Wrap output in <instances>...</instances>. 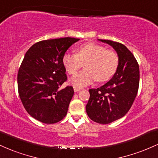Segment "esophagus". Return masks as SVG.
I'll list each match as a JSON object with an SVG mask.
<instances>
[{"label":"esophagus","mask_w":158,"mask_h":158,"mask_svg":"<svg viewBox=\"0 0 158 158\" xmlns=\"http://www.w3.org/2000/svg\"><path fill=\"white\" fill-rule=\"evenodd\" d=\"M73 88H74V92H78V91H80V90L81 89V87H77V86H74Z\"/></svg>","instance_id":"1"}]
</instances>
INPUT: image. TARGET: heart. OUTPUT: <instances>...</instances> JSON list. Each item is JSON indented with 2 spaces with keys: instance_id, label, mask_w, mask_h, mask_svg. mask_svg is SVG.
Returning a JSON list of instances; mask_svg holds the SVG:
<instances>
[{
  "instance_id": "b5f03b06",
  "label": "heart",
  "mask_w": 158,
  "mask_h": 158,
  "mask_svg": "<svg viewBox=\"0 0 158 158\" xmlns=\"http://www.w3.org/2000/svg\"><path fill=\"white\" fill-rule=\"evenodd\" d=\"M63 63L70 74H76L84 63L86 68L70 80L75 86L82 87L95 79L98 82L110 79L117 71L119 58L115 51L94 42H88L77 48V54H65Z\"/></svg>"
}]
</instances>
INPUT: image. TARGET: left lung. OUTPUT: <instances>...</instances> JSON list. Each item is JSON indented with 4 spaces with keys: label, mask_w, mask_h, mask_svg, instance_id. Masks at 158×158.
Here are the masks:
<instances>
[{
    "label": "left lung",
    "mask_w": 158,
    "mask_h": 158,
    "mask_svg": "<svg viewBox=\"0 0 158 158\" xmlns=\"http://www.w3.org/2000/svg\"><path fill=\"white\" fill-rule=\"evenodd\" d=\"M100 41L115 49L119 63L112 79L101 87L89 89L86 110L93 121L109 124L123 117L131 107L139 89V68L134 54L125 45L111 40Z\"/></svg>",
    "instance_id": "8db88e82"
}]
</instances>
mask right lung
Segmentation results:
<instances>
[{
  "instance_id": "add662e5",
  "label": "right lung",
  "mask_w": 158,
  "mask_h": 158,
  "mask_svg": "<svg viewBox=\"0 0 158 158\" xmlns=\"http://www.w3.org/2000/svg\"><path fill=\"white\" fill-rule=\"evenodd\" d=\"M79 39L65 37L42 40L27 51L18 72L19 95L27 112L45 124L61 121L66 116L74 95L72 86L61 89L67 81L63 59Z\"/></svg>"
}]
</instances>
